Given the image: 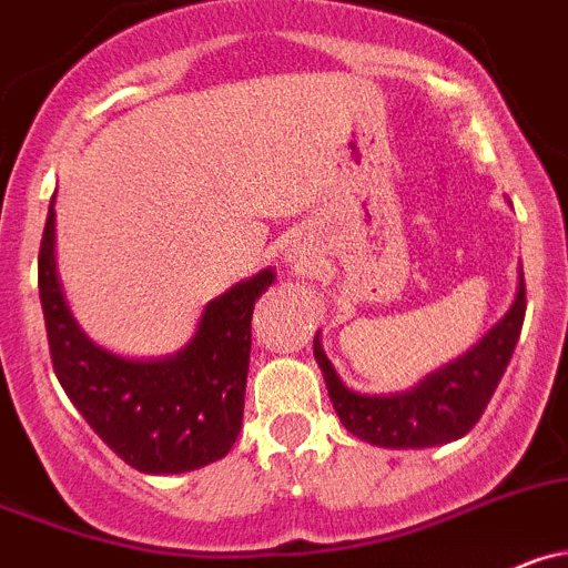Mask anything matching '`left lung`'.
I'll return each instance as SVG.
<instances>
[{
  "mask_svg": "<svg viewBox=\"0 0 568 568\" xmlns=\"http://www.w3.org/2000/svg\"><path fill=\"white\" fill-rule=\"evenodd\" d=\"M524 310L527 290L521 273L516 301L507 315L471 351L426 376L413 390L396 396H362L348 390L323 354L321 339L315 337V359L343 426L359 440L385 449H426L468 435L483 418L501 374L507 371L521 334Z\"/></svg>",
  "mask_w": 568,
  "mask_h": 568,
  "instance_id": "left-lung-1",
  "label": "left lung"
}]
</instances>
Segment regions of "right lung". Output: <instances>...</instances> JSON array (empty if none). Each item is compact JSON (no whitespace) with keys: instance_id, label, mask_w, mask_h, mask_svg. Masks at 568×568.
I'll return each mask as SVG.
<instances>
[{"instance_id":"right-lung-1","label":"right lung","mask_w":568,"mask_h":568,"mask_svg":"<svg viewBox=\"0 0 568 568\" xmlns=\"http://www.w3.org/2000/svg\"><path fill=\"white\" fill-rule=\"evenodd\" d=\"M262 270L203 310L186 348L166 359H125L91 343L63 301L55 273V209L38 251V293L52 371L91 429L131 468L183 474L231 452L242 429L251 317L273 284Z\"/></svg>"}]
</instances>
